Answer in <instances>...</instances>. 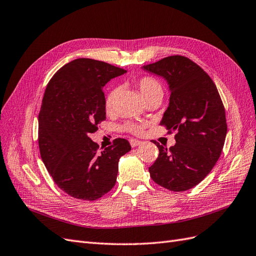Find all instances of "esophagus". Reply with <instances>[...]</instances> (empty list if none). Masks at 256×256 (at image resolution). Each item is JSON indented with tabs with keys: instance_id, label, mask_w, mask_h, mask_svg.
I'll use <instances>...</instances> for the list:
<instances>
[{
	"instance_id": "obj_1",
	"label": "esophagus",
	"mask_w": 256,
	"mask_h": 256,
	"mask_svg": "<svg viewBox=\"0 0 256 256\" xmlns=\"http://www.w3.org/2000/svg\"><path fill=\"white\" fill-rule=\"evenodd\" d=\"M129 143H130V145L132 146V147H136V146H138V145L142 144V142H141V141L136 140V138H130V140H129Z\"/></svg>"
}]
</instances>
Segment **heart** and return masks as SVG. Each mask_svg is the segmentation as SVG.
<instances>
[{
    "instance_id": "b5f03b06",
    "label": "heart",
    "mask_w": 256,
    "mask_h": 256,
    "mask_svg": "<svg viewBox=\"0 0 256 256\" xmlns=\"http://www.w3.org/2000/svg\"><path fill=\"white\" fill-rule=\"evenodd\" d=\"M134 85L138 90V92H140L143 100L158 94L162 95L161 84L157 79H154V76H144L142 78H138V80H136ZM116 96H118V88H112L106 94V97L104 100V108L106 112L112 111ZM143 129H144L143 125H140V124H134V122H127L126 125L124 126V130H126L128 132H131L134 134H142Z\"/></svg>"
}]
</instances>
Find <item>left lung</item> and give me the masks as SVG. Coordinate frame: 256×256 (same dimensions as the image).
<instances>
[{
    "label": "left lung",
    "mask_w": 256,
    "mask_h": 256,
    "mask_svg": "<svg viewBox=\"0 0 256 256\" xmlns=\"http://www.w3.org/2000/svg\"><path fill=\"white\" fill-rule=\"evenodd\" d=\"M143 69L168 81L171 96L160 125L176 132L170 148L152 141L159 156L150 177L166 189L187 191L210 173L222 152L228 131L223 102L210 76L188 58L168 56Z\"/></svg>",
    "instance_id": "obj_1"
}]
</instances>
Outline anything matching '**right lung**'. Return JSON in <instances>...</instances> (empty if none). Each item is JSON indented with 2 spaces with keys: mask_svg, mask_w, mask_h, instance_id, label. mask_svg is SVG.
Wrapping results in <instances>:
<instances>
[{
  "mask_svg": "<svg viewBox=\"0 0 256 256\" xmlns=\"http://www.w3.org/2000/svg\"><path fill=\"white\" fill-rule=\"evenodd\" d=\"M127 70L102 60L76 58L54 74L38 115L40 156L54 182L74 198L95 200L116 182L120 158L131 150L115 138L99 152L90 134L106 120L102 88Z\"/></svg>",
  "mask_w": 256,
  "mask_h": 256,
  "instance_id": "right-lung-1",
  "label": "right lung"
}]
</instances>
